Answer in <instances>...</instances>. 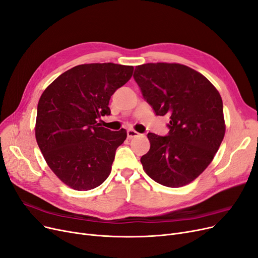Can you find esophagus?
Wrapping results in <instances>:
<instances>
[{"label":"esophagus","instance_id":"1","mask_svg":"<svg viewBox=\"0 0 258 258\" xmlns=\"http://www.w3.org/2000/svg\"><path fill=\"white\" fill-rule=\"evenodd\" d=\"M139 136H140V133L137 132L136 130H133V129H128V130H127V137H128L129 139L137 138V137H139Z\"/></svg>","mask_w":258,"mask_h":258}]
</instances>
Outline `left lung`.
Instances as JSON below:
<instances>
[{"mask_svg": "<svg viewBox=\"0 0 258 258\" xmlns=\"http://www.w3.org/2000/svg\"><path fill=\"white\" fill-rule=\"evenodd\" d=\"M156 115H168L167 136L148 133L149 151L141 158L144 170L168 187L190 183L213 161L225 125L219 92L205 78L179 63H146L133 74Z\"/></svg>", "mask_w": 258, "mask_h": 258, "instance_id": "obj_1", "label": "left lung"}]
</instances>
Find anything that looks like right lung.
I'll return each mask as SVG.
<instances>
[{"label":"right lung","mask_w":258,"mask_h":258,"mask_svg":"<svg viewBox=\"0 0 258 258\" xmlns=\"http://www.w3.org/2000/svg\"><path fill=\"white\" fill-rule=\"evenodd\" d=\"M132 73L131 66L80 64L57 77L41 95L38 146L49 168L73 189H93L109 177L127 132L101 127L97 119L110 115L111 96Z\"/></svg>","instance_id":"right-lung-1"}]
</instances>
